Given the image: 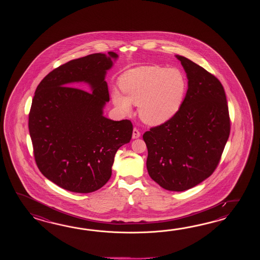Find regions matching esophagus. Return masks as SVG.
Masks as SVG:
<instances>
[{
    "instance_id": "1",
    "label": "esophagus",
    "mask_w": 260,
    "mask_h": 260,
    "mask_svg": "<svg viewBox=\"0 0 260 260\" xmlns=\"http://www.w3.org/2000/svg\"><path fill=\"white\" fill-rule=\"evenodd\" d=\"M139 137H140V133H139V131H138L137 128H134L132 138H134V139H136V138H138Z\"/></svg>"
}]
</instances>
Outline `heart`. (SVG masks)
<instances>
[{"mask_svg": "<svg viewBox=\"0 0 260 260\" xmlns=\"http://www.w3.org/2000/svg\"><path fill=\"white\" fill-rule=\"evenodd\" d=\"M119 91L112 101L123 113L138 106L139 117L149 125H160L177 114L187 90V80L179 70L160 66H142L124 72L119 80Z\"/></svg>", "mask_w": 260, "mask_h": 260, "instance_id": "heart-1", "label": "heart"}]
</instances>
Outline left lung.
<instances>
[{
	"mask_svg": "<svg viewBox=\"0 0 260 260\" xmlns=\"http://www.w3.org/2000/svg\"><path fill=\"white\" fill-rule=\"evenodd\" d=\"M188 78L177 114L143 135L149 177L161 188L184 191L210 177L231 131L226 94L217 78L187 57L176 55Z\"/></svg>",
	"mask_w": 260,
	"mask_h": 260,
	"instance_id": "1",
	"label": "left lung"
}]
</instances>
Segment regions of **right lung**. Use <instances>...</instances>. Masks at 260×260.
Masks as SVG:
<instances>
[{"instance_id":"add662e5","label":"right lung","mask_w":260,"mask_h":260,"mask_svg":"<svg viewBox=\"0 0 260 260\" xmlns=\"http://www.w3.org/2000/svg\"><path fill=\"white\" fill-rule=\"evenodd\" d=\"M118 55L92 54L73 59L48 73L35 91L28 114V130L40 171L60 188L89 193L111 177L117 150L129 143V120L103 115L110 101L107 71ZM87 83L92 93L73 88Z\"/></svg>"}]
</instances>
